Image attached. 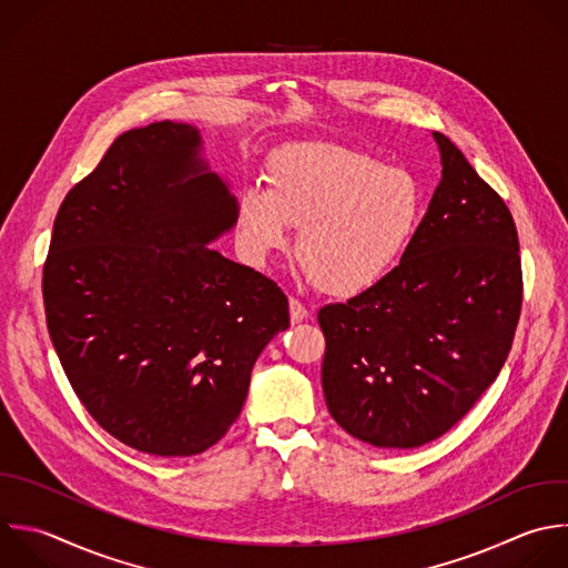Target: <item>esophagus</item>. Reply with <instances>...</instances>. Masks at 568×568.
<instances>
[{"mask_svg": "<svg viewBox=\"0 0 568 568\" xmlns=\"http://www.w3.org/2000/svg\"><path fill=\"white\" fill-rule=\"evenodd\" d=\"M288 311H291V322H293V324H300V322H304V320L308 317L306 306H304L300 300H295V297L288 300Z\"/></svg>", "mask_w": 568, "mask_h": 568, "instance_id": "esophagus-1", "label": "esophagus"}]
</instances>
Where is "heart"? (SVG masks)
Here are the masks:
<instances>
[{
	"label": "heart",
	"instance_id": "obj_1",
	"mask_svg": "<svg viewBox=\"0 0 568 568\" xmlns=\"http://www.w3.org/2000/svg\"><path fill=\"white\" fill-rule=\"evenodd\" d=\"M266 189L248 186L237 224L251 255L266 260L288 248L313 282L333 295L375 286L413 242L422 215L419 180L399 166L333 142H295L264 166Z\"/></svg>",
	"mask_w": 568,
	"mask_h": 568
}]
</instances>
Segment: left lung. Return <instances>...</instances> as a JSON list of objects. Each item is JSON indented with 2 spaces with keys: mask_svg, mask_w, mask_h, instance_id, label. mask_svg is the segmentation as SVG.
<instances>
[{
  "mask_svg": "<svg viewBox=\"0 0 568 568\" xmlns=\"http://www.w3.org/2000/svg\"><path fill=\"white\" fill-rule=\"evenodd\" d=\"M433 138L442 180L399 264L317 313L328 413L379 448H415L455 426L499 375L521 308L508 206L446 135Z\"/></svg>",
  "mask_w": 568,
  "mask_h": 568,
  "instance_id": "obj_1",
  "label": "left lung"
}]
</instances>
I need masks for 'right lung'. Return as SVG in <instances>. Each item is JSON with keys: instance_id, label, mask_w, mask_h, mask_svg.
Returning a JSON list of instances; mask_svg holds the SVG:
<instances>
[{"instance_id": "1", "label": "right lung", "mask_w": 568, "mask_h": 568, "mask_svg": "<svg viewBox=\"0 0 568 568\" xmlns=\"http://www.w3.org/2000/svg\"><path fill=\"white\" fill-rule=\"evenodd\" d=\"M200 149L195 126L169 120L122 133L64 197L42 277L75 395L115 439L162 457L226 435L255 359L291 324L273 280L209 246L237 200Z\"/></svg>"}]
</instances>
